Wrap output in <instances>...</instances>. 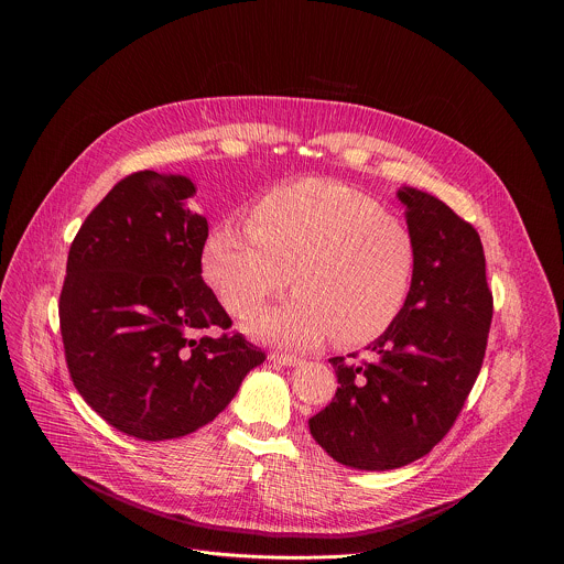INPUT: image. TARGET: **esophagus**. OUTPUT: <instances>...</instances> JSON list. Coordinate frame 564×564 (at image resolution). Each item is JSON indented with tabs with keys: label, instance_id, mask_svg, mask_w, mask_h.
Listing matches in <instances>:
<instances>
[{
	"label": "esophagus",
	"instance_id": "1",
	"mask_svg": "<svg viewBox=\"0 0 564 564\" xmlns=\"http://www.w3.org/2000/svg\"><path fill=\"white\" fill-rule=\"evenodd\" d=\"M268 359L274 361V364H281V366H296V364H301V359L296 355H283V352H270Z\"/></svg>",
	"mask_w": 564,
	"mask_h": 564
}]
</instances>
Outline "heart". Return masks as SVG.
<instances>
[{
	"label": "heart",
	"instance_id": "obj_1",
	"mask_svg": "<svg viewBox=\"0 0 564 564\" xmlns=\"http://www.w3.org/2000/svg\"><path fill=\"white\" fill-rule=\"evenodd\" d=\"M417 250L411 229L368 194L305 178L263 196L252 225L218 223L203 248V274L220 303L246 316L294 285L299 294L259 312L250 330L268 341L312 348L335 337L361 346L404 310Z\"/></svg>",
	"mask_w": 564,
	"mask_h": 564
}]
</instances>
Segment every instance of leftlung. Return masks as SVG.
<instances>
[{
	"label": "left lung",
	"mask_w": 564,
	"mask_h": 564,
	"mask_svg": "<svg viewBox=\"0 0 564 564\" xmlns=\"http://www.w3.org/2000/svg\"><path fill=\"white\" fill-rule=\"evenodd\" d=\"M397 196L417 250L411 294L368 346L370 361L330 359L339 388L307 422L333 459L361 470L406 466L442 442L479 375L494 318L475 227L426 192Z\"/></svg>",
	"instance_id": "left-lung-1"
}]
</instances>
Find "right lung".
<instances>
[{"label":"right lung","instance_id":"right-lung-1","mask_svg":"<svg viewBox=\"0 0 564 564\" xmlns=\"http://www.w3.org/2000/svg\"><path fill=\"white\" fill-rule=\"evenodd\" d=\"M187 176L122 178L75 234L59 294L64 357L77 392L124 435L163 442L209 424L265 352L203 281L207 218Z\"/></svg>","mask_w":564,"mask_h":564}]
</instances>
